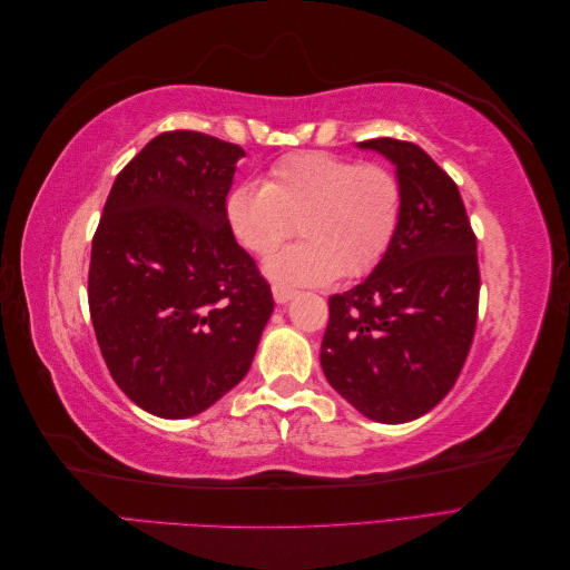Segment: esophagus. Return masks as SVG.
I'll use <instances>...</instances> for the list:
<instances>
[{"instance_id": "34e87169", "label": "esophagus", "mask_w": 570, "mask_h": 570, "mask_svg": "<svg viewBox=\"0 0 570 570\" xmlns=\"http://www.w3.org/2000/svg\"><path fill=\"white\" fill-rule=\"evenodd\" d=\"M297 292L292 287H285V285H273V299L278 304H287L292 297H295Z\"/></svg>"}]
</instances>
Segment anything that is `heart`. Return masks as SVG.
<instances>
[{
    "instance_id": "b5f03b06",
    "label": "heart",
    "mask_w": 570,
    "mask_h": 570,
    "mask_svg": "<svg viewBox=\"0 0 570 570\" xmlns=\"http://www.w3.org/2000/svg\"><path fill=\"white\" fill-rule=\"evenodd\" d=\"M235 243L268 256L295 233L304 243L264 264L275 285H327L358 278L387 254L402 220V185L381 164H356L331 151L289 154L266 183H239L223 202Z\"/></svg>"
}]
</instances>
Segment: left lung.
I'll return each instance as SVG.
<instances>
[{
    "mask_svg": "<svg viewBox=\"0 0 570 570\" xmlns=\"http://www.w3.org/2000/svg\"><path fill=\"white\" fill-rule=\"evenodd\" d=\"M402 185V220L366 281L327 299L321 366L358 413L409 423L456 383L478 321V254L459 187L411 142L377 137Z\"/></svg>",
    "mask_w": 570,
    "mask_h": 570,
    "instance_id": "left-lung-1",
    "label": "left lung"
}]
</instances>
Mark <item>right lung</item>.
I'll list each match as a JSON object with an SVG mask.
<instances>
[{"label":"right lung","mask_w":570,"mask_h":570,"mask_svg":"<svg viewBox=\"0 0 570 570\" xmlns=\"http://www.w3.org/2000/svg\"><path fill=\"white\" fill-rule=\"evenodd\" d=\"M243 147L161 132L120 170L92 239L88 299L116 385L189 419L247 375L273 314L268 283L223 218Z\"/></svg>","instance_id":"1"}]
</instances>
